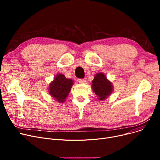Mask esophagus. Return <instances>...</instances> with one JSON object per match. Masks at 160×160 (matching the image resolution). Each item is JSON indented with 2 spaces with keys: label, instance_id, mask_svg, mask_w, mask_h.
<instances>
[{
  "label": "esophagus",
  "instance_id": "34e87169",
  "mask_svg": "<svg viewBox=\"0 0 160 160\" xmlns=\"http://www.w3.org/2000/svg\"><path fill=\"white\" fill-rule=\"evenodd\" d=\"M78 81H79L80 83H84V82H86L85 79H78Z\"/></svg>",
  "mask_w": 160,
  "mask_h": 160
}]
</instances>
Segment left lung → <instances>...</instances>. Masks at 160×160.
<instances>
[{"mask_svg": "<svg viewBox=\"0 0 160 160\" xmlns=\"http://www.w3.org/2000/svg\"><path fill=\"white\" fill-rule=\"evenodd\" d=\"M92 83V89L99 101L107 99L113 92L114 87L112 82L102 72L96 73Z\"/></svg>", "mask_w": 160, "mask_h": 160, "instance_id": "obj_1", "label": "left lung"}]
</instances>
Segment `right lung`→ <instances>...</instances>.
Returning <instances> with one entry per match:
<instances>
[{
	"label": "right lung",
	"instance_id": "add662e5",
	"mask_svg": "<svg viewBox=\"0 0 160 160\" xmlns=\"http://www.w3.org/2000/svg\"><path fill=\"white\" fill-rule=\"evenodd\" d=\"M73 82L72 79H67L64 74H57L49 84L48 93L50 96L59 102H64L69 95Z\"/></svg>",
	"mask_w": 160,
	"mask_h": 160
}]
</instances>
